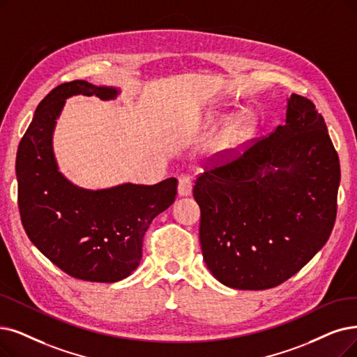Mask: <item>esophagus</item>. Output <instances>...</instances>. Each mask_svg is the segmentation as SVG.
Masks as SVG:
<instances>
[{
    "label": "esophagus",
    "instance_id": "esophagus-1",
    "mask_svg": "<svg viewBox=\"0 0 357 357\" xmlns=\"http://www.w3.org/2000/svg\"><path fill=\"white\" fill-rule=\"evenodd\" d=\"M192 178L188 174H181L178 177V186H177V192L180 196H189L192 193Z\"/></svg>",
    "mask_w": 357,
    "mask_h": 357
}]
</instances>
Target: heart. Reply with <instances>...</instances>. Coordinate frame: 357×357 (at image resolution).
Listing matches in <instances>:
<instances>
[{
    "instance_id": "obj_1",
    "label": "heart",
    "mask_w": 357,
    "mask_h": 357,
    "mask_svg": "<svg viewBox=\"0 0 357 357\" xmlns=\"http://www.w3.org/2000/svg\"><path fill=\"white\" fill-rule=\"evenodd\" d=\"M255 132V127L250 121H243L237 124V127L234 129V135L240 139H249Z\"/></svg>"
}]
</instances>
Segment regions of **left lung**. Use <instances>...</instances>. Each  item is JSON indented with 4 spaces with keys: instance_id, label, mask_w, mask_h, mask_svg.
<instances>
[{
    "instance_id": "obj_1",
    "label": "left lung",
    "mask_w": 357,
    "mask_h": 357,
    "mask_svg": "<svg viewBox=\"0 0 357 357\" xmlns=\"http://www.w3.org/2000/svg\"><path fill=\"white\" fill-rule=\"evenodd\" d=\"M286 116V124L241 151L217 153L195 180L204 259L228 287L280 286L333 231L338 153L310 99L291 93Z\"/></svg>"
}]
</instances>
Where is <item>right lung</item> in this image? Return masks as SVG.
<instances>
[{
	"label": "right lung",
	"instance_id": "right-lung-1",
	"mask_svg": "<svg viewBox=\"0 0 357 357\" xmlns=\"http://www.w3.org/2000/svg\"><path fill=\"white\" fill-rule=\"evenodd\" d=\"M71 95L109 99L117 91L73 80L39 102L17 149L20 218L32 243L66 274L116 282L137 268L144 236L152 220L174 202L177 180L171 177L153 186L126 183L95 192L68 183L56 169L52 132Z\"/></svg>",
	"mask_w": 357,
	"mask_h": 357
}]
</instances>
